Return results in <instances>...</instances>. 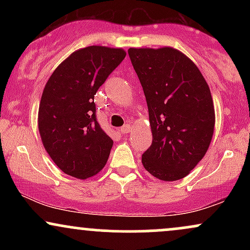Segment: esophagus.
Returning a JSON list of instances; mask_svg holds the SVG:
<instances>
[{"label": "esophagus", "mask_w": 250, "mask_h": 250, "mask_svg": "<svg viewBox=\"0 0 250 250\" xmlns=\"http://www.w3.org/2000/svg\"><path fill=\"white\" fill-rule=\"evenodd\" d=\"M130 130H131L130 125H125L121 129H120V131H121V134H128Z\"/></svg>", "instance_id": "1"}]
</instances>
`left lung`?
<instances>
[{
	"label": "left lung",
	"mask_w": 250,
	"mask_h": 250,
	"mask_svg": "<svg viewBox=\"0 0 250 250\" xmlns=\"http://www.w3.org/2000/svg\"><path fill=\"white\" fill-rule=\"evenodd\" d=\"M148 105L153 142L142 165L162 181L187 176L207 153L215 125L210 89L195 63L170 47L129 48Z\"/></svg>",
	"instance_id": "1"
}]
</instances>
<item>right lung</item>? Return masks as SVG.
Here are the masks:
<instances>
[{
	"label": "right lung",
	"mask_w": 250,
	"mask_h": 250,
	"mask_svg": "<svg viewBox=\"0 0 250 250\" xmlns=\"http://www.w3.org/2000/svg\"><path fill=\"white\" fill-rule=\"evenodd\" d=\"M125 57L121 48L90 45L54 70L39 108L42 143L63 173L85 180L104 167L113 140L96 120L94 96Z\"/></svg>",
	"instance_id": "add662e5"
}]
</instances>
